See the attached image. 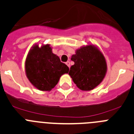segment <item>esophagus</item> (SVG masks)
Here are the masks:
<instances>
[{"instance_id":"obj_1","label":"esophagus","mask_w":134,"mask_h":134,"mask_svg":"<svg viewBox=\"0 0 134 134\" xmlns=\"http://www.w3.org/2000/svg\"><path fill=\"white\" fill-rule=\"evenodd\" d=\"M66 64L67 65V66H68V67H69V68H70V62H69V61H67V62H66Z\"/></svg>"}]
</instances>
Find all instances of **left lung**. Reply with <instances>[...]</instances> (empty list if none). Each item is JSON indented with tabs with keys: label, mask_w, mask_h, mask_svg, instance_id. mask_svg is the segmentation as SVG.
Wrapping results in <instances>:
<instances>
[{
	"label": "left lung",
	"mask_w": 134,
	"mask_h": 134,
	"mask_svg": "<svg viewBox=\"0 0 134 134\" xmlns=\"http://www.w3.org/2000/svg\"><path fill=\"white\" fill-rule=\"evenodd\" d=\"M75 64L68 75L82 91L93 90L102 83L107 72L104 56L96 46L89 44L76 49L71 57Z\"/></svg>",
	"instance_id": "1"
}]
</instances>
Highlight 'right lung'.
<instances>
[{
	"mask_svg": "<svg viewBox=\"0 0 134 134\" xmlns=\"http://www.w3.org/2000/svg\"><path fill=\"white\" fill-rule=\"evenodd\" d=\"M25 71L34 87L40 91H49L58 84L62 75L68 73L69 68L53 53L50 44L39 47L35 44L26 57Z\"/></svg>",
	"mask_w": 134,
	"mask_h": 134,
	"instance_id": "right-lung-1",
	"label": "right lung"
}]
</instances>
